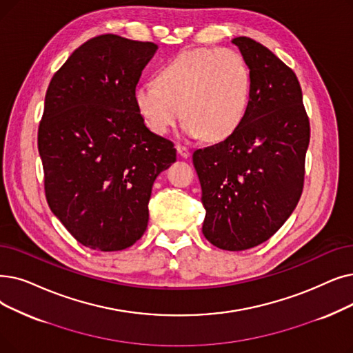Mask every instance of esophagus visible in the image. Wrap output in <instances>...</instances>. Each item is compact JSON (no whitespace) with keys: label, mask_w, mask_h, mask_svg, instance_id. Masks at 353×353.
<instances>
[{"label":"esophagus","mask_w":353,"mask_h":353,"mask_svg":"<svg viewBox=\"0 0 353 353\" xmlns=\"http://www.w3.org/2000/svg\"><path fill=\"white\" fill-rule=\"evenodd\" d=\"M176 148H177V152H179V156H180V157H183V159H188V157L190 156V150H189V147H186V145H181V144H177V145H176Z\"/></svg>","instance_id":"34e87169"}]
</instances>
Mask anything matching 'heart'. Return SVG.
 Returning <instances> with one entry per match:
<instances>
[{
  "mask_svg": "<svg viewBox=\"0 0 353 353\" xmlns=\"http://www.w3.org/2000/svg\"><path fill=\"white\" fill-rule=\"evenodd\" d=\"M157 83H141L134 92L137 111L147 127L165 135L179 119L185 132L219 141L242 122L251 95V72L234 50L205 48L183 52L167 62Z\"/></svg>",
  "mask_w": 353,
  "mask_h": 353,
  "instance_id": "obj_1",
  "label": "heart"
}]
</instances>
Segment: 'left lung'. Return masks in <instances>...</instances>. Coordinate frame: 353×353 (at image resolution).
Listing matches in <instances>:
<instances>
[{
  "mask_svg": "<svg viewBox=\"0 0 353 353\" xmlns=\"http://www.w3.org/2000/svg\"><path fill=\"white\" fill-rule=\"evenodd\" d=\"M232 43L251 72L248 108L228 139L193 152V164L205 238L221 250L243 251L270 239L296 209L310 122L296 73L261 43Z\"/></svg>",
  "mask_w": 353,
  "mask_h": 353,
  "instance_id": "8db88e82",
  "label": "left lung"
}]
</instances>
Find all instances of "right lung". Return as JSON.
<instances>
[{"mask_svg":"<svg viewBox=\"0 0 353 353\" xmlns=\"http://www.w3.org/2000/svg\"><path fill=\"white\" fill-rule=\"evenodd\" d=\"M159 46L102 34L76 49L49 83L37 144L54 216L85 247L125 250L148 223L156 177L174 144L151 132L134 92Z\"/></svg>","mask_w":353,"mask_h":353,"instance_id":"1","label":"right lung"}]
</instances>
